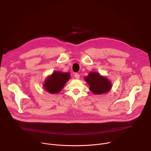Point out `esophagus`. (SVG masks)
Listing matches in <instances>:
<instances>
[{"label":"esophagus","mask_w":151,"mask_h":151,"mask_svg":"<svg viewBox=\"0 0 151 151\" xmlns=\"http://www.w3.org/2000/svg\"><path fill=\"white\" fill-rule=\"evenodd\" d=\"M75 78L76 79H79V78H80V75L78 74V73H75Z\"/></svg>","instance_id":"esophagus-1"}]
</instances>
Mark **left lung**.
<instances>
[{
    "instance_id": "left-lung-1",
    "label": "left lung",
    "mask_w": 151,
    "mask_h": 151,
    "mask_svg": "<svg viewBox=\"0 0 151 151\" xmlns=\"http://www.w3.org/2000/svg\"><path fill=\"white\" fill-rule=\"evenodd\" d=\"M85 80L90 85V90L95 94L106 93L112 87L111 82L97 72L90 73L88 76L85 77Z\"/></svg>"
}]
</instances>
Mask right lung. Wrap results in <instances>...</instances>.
Here are the masks:
<instances>
[{
	"label": "right lung",
	"mask_w": 151,
	"mask_h": 151,
	"mask_svg": "<svg viewBox=\"0 0 151 151\" xmlns=\"http://www.w3.org/2000/svg\"><path fill=\"white\" fill-rule=\"evenodd\" d=\"M69 78V73L55 72L47 79L44 83V87L50 93H58L63 89L64 85Z\"/></svg>",
	"instance_id": "1"
}]
</instances>
